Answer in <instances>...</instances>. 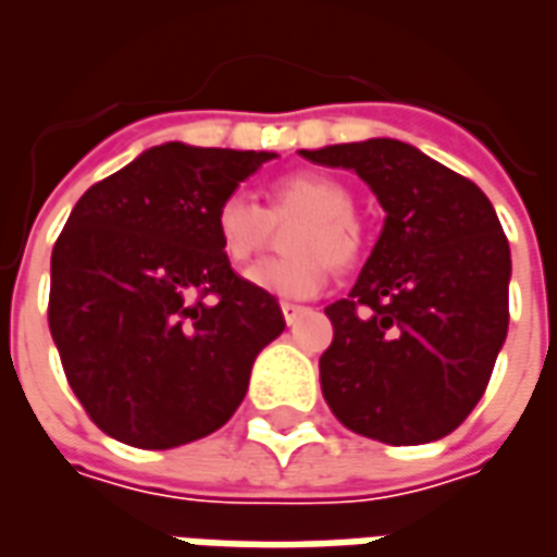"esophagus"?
<instances>
[{"label": "esophagus", "mask_w": 557, "mask_h": 557, "mask_svg": "<svg viewBox=\"0 0 557 557\" xmlns=\"http://www.w3.org/2000/svg\"><path fill=\"white\" fill-rule=\"evenodd\" d=\"M280 310H283V319H286V325H295V322H298V319H301V315H304L301 304L283 301V304H280Z\"/></svg>", "instance_id": "esophagus-1"}]
</instances>
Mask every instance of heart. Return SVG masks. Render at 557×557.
I'll return each instance as SVG.
<instances>
[{
    "instance_id": "heart-1",
    "label": "heart",
    "mask_w": 557,
    "mask_h": 557,
    "mask_svg": "<svg viewBox=\"0 0 557 557\" xmlns=\"http://www.w3.org/2000/svg\"><path fill=\"white\" fill-rule=\"evenodd\" d=\"M298 220L286 235V259L256 265L247 280L256 289L280 298H313L325 289L331 265L349 268L363 253L361 220L355 218V194L325 172H286L265 187V206L244 194H230L214 208L220 253L244 268L262 253L274 226Z\"/></svg>"
}]
</instances>
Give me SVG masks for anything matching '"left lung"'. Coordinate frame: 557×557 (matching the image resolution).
I'll return each mask as SVG.
<instances>
[{"instance_id":"obj_1","label":"left lung","mask_w":557,"mask_h":557,"mask_svg":"<svg viewBox=\"0 0 557 557\" xmlns=\"http://www.w3.org/2000/svg\"><path fill=\"white\" fill-rule=\"evenodd\" d=\"M301 154L358 172L387 214L349 298L325 307V403L375 442L450 435L490 385L510 322V244L495 208L466 175L399 139Z\"/></svg>"}]
</instances>
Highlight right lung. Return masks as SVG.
<instances>
[{"mask_svg":"<svg viewBox=\"0 0 557 557\" xmlns=\"http://www.w3.org/2000/svg\"><path fill=\"white\" fill-rule=\"evenodd\" d=\"M271 151L166 143L91 184L55 238L50 334L67 385L115 442L166 450L220 430L286 327L238 277L214 208Z\"/></svg>","mask_w":557,"mask_h":557,"instance_id":"1","label":"right lung"}]
</instances>
